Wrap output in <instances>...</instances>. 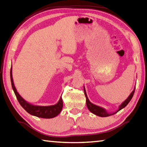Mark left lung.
Returning <instances> with one entry per match:
<instances>
[{
  "mask_svg": "<svg viewBox=\"0 0 147 147\" xmlns=\"http://www.w3.org/2000/svg\"><path fill=\"white\" fill-rule=\"evenodd\" d=\"M135 87L134 88V90L132 91L131 93L130 94L129 96L128 97V98H127L125 101H123V102L120 104L118 110L116 111L115 112L109 113V112H107L105 109H104L103 107H101L99 106L95 105V104H94L90 102V101L89 100V99H88L86 89H85V87H84V94H85V96H86V105H87L88 109H89L91 113H93L94 115H97V116H100V117H107V116L113 115H115V114H116V113H118L121 109H122L123 108H124V107H125L127 106V104L129 102V101L131 100V99H132L133 94H134V92H135Z\"/></svg>",
  "mask_w": 147,
  "mask_h": 147,
  "instance_id": "left-lung-1",
  "label": "left lung"
}]
</instances>
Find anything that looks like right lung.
Instances as JSON below:
<instances>
[{
	"label": "right lung",
	"mask_w": 147,
	"mask_h": 147,
	"mask_svg": "<svg viewBox=\"0 0 147 147\" xmlns=\"http://www.w3.org/2000/svg\"><path fill=\"white\" fill-rule=\"evenodd\" d=\"M12 70V69L11 67L10 75H11V80L12 89L14 90L15 95L16 97H17L19 104H21V106L23 107L29 114H30V115L32 116L38 117V118L48 119L55 118V117H56L57 116L59 115L60 112L61 111V110H62L63 107V100L61 97H60L59 100H58V102L56 104H54V105L51 106H37L27 102L26 100L22 98L16 89L14 81H13Z\"/></svg>",
	"instance_id": "1"
}]
</instances>
